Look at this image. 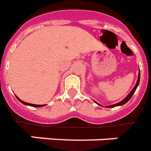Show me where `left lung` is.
Here are the masks:
<instances>
[{
  "mask_svg": "<svg viewBox=\"0 0 151 151\" xmlns=\"http://www.w3.org/2000/svg\"><path fill=\"white\" fill-rule=\"evenodd\" d=\"M139 79H140V72H139V75H138V79H137V84L135 85L134 88L132 89V91L129 93V95H128L126 97H125L124 100H122V101H121V102H119V103H117V104H112V105H109V106H107V108H114V107H117V106H122L123 105V104H125V103H127L128 101H129L130 99H131V97L132 96V95L134 94L135 91H136V90H137V86H138L139 83ZM96 102V101H95ZM98 105H100L98 103H96Z\"/></svg>",
  "mask_w": 151,
  "mask_h": 151,
  "instance_id": "1",
  "label": "left lung"
}]
</instances>
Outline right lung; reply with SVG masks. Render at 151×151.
<instances>
[{
    "label": "right lung",
    "mask_w": 151,
    "mask_h": 151,
    "mask_svg": "<svg viewBox=\"0 0 151 151\" xmlns=\"http://www.w3.org/2000/svg\"><path fill=\"white\" fill-rule=\"evenodd\" d=\"M16 96V98L19 100L21 103H22L23 104H26V105H29V106H32V107H37V108H40V107H43V106H45V104H41V105H38V104H29V103H26V102H24V101H22V100H20V99L17 96Z\"/></svg>",
    "instance_id": "1"
}]
</instances>
